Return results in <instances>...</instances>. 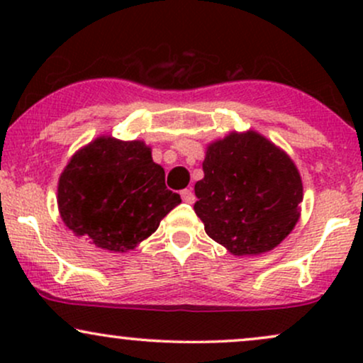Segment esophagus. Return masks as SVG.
Here are the masks:
<instances>
[{
	"label": "esophagus",
	"mask_w": 363,
	"mask_h": 363,
	"mask_svg": "<svg viewBox=\"0 0 363 363\" xmlns=\"http://www.w3.org/2000/svg\"><path fill=\"white\" fill-rule=\"evenodd\" d=\"M181 198H182V201L184 203H189V205H193L194 203V193L191 189H184V191H181Z\"/></svg>",
	"instance_id": "34e87169"
}]
</instances>
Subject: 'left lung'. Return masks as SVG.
<instances>
[{
    "mask_svg": "<svg viewBox=\"0 0 363 363\" xmlns=\"http://www.w3.org/2000/svg\"><path fill=\"white\" fill-rule=\"evenodd\" d=\"M203 172L194 184V211L206 234L234 256L272 251L298 222L301 174L259 133H230L211 143Z\"/></svg>",
    "mask_w": 363,
    "mask_h": 363,
    "instance_id": "left-lung-1",
    "label": "left lung"
}]
</instances>
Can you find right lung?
Segmentation results:
<instances>
[{
    "label": "right lung",
    "mask_w": 363,
    "mask_h": 363,
    "mask_svg": "<svg viewBox=\"0 0 363 363\" xmlns=\"http://www.w3.org/2000/svg\"><path fill=\"white\" fill-rule=\"evenodd\" d=\"M181 203L143 141L101 136L78 150L57 184L62 222L112 252L135 249Z\"/></svg>",
    "instance_id": "add662e5"
}]
</instances>
